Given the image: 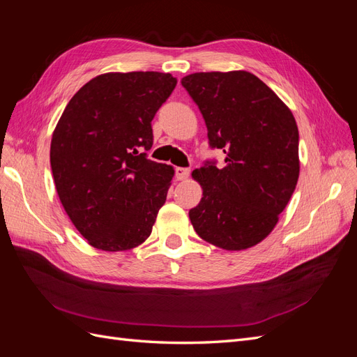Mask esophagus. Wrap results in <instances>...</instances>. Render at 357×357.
Segmentation results:
<instances>
[{
	"label": "esophagus",
	"mask_w": 357,
	"mask_h": 357,
	"mask_svg": "<svg viewBox=\"0 0 357 357\" xmlns=\"http://www.w3.org/2000/svg\"><path fill=\"white\" fill-rule=\"evenodd\" d=\"M190 174V169L189 168H181V167H177L176 168V178L177 180H186Z\"/></svg>",
	"instance_id": "1"
}]
</instances>
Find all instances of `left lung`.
Here are the masks:
<instances>
[{
  "label": "left lung",
  "instance_id": "obj_1",
  "mask_svg": "<svg viewBox=\"0 0 357 357\" xmlns=\"http://www.w3.org/2000/svg\"><path fill=\"white\" fill-rule=\"evenodd\" d=\"M181 84L197 102L225 165L192 172L202 198L189 211L193 229L215 247L244 250L271 234L299 177L295 117L248 71L193 73Z\"/></svg>",
  "mask_w": 357,
  "mask_h": 357
}]
</instances>
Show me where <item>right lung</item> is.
Instances as JSON below:
<instances>
[{"instance_id": "obj_1", "label": "right lung", "mask_w": 357, "mask_h": 357, "mask_svg": "<svg viewBox=\"0 0 357 357\" xmlns=\"http://www.w3.org/2000/svg\"><path fill=\"white\" fill-rule=\"evenodd\" d=\"M176 84L169 73H105L63 110L52 135V174L63 210L92 247L131 250L152 234L174 168L144 152Z\"/></svg>"}]
</instances>
